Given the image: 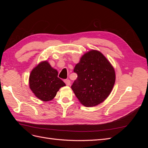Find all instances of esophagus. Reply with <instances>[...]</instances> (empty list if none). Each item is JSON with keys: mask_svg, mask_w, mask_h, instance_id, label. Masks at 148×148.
I'll return each mask as SVG.
<instances>
[{"mask_svg": "<svg viewBox=\"0 0 148 148\" xmlns=\"http://www.w3.org/2000/svg\"><path fill=\"white\" fill-rule=\"evenodd\" d=\"M64 82L66 84V85H67V86H69V85L70 84V81L69 79H64Z\"/></svg>", "mask_w": 148, "mask_h": 148, "instance_id": "esophagus-1", "label": "esophagus"}]
</instances>
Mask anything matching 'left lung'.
<instances>
[{
  "label": "left lung",
  "mask_w": 148,
  "mask_h": 148,
  "mask_svg": "<svg viewBox=\"0 0 148 148\" xmlns=\"http://www.w3.org/2000/svg\"><path fill=\"white\" fill-rule=\"evenodd\" d=\"M73 71L77 78L71 85L83 105L96 106L109 96L115 81L113 66L102 53L92 50L85 53Z\"/></svg>",
  "instance_id": "obj_1"
}]
</instances>
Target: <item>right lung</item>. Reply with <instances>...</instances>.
Returning a JSON list of instances; mask_svg holds the SVG:
<instances>
[{"label": "right lung", "mask_w": 148, "mask_h": 148, "mask_svg": "<svg viewBox=\"0 0 148 148\" xmlns=\"http://www.w3.org/2000/svg\"><path fill=\"white\" fill-rule=\"evenodd\" d=\"M29 87L35 96L43 101L52 100L59 89L65 86L58 72L47 61L40 63L29 76Z\"/></svg>", "instance_id": "obj_1"}]
</instances>
